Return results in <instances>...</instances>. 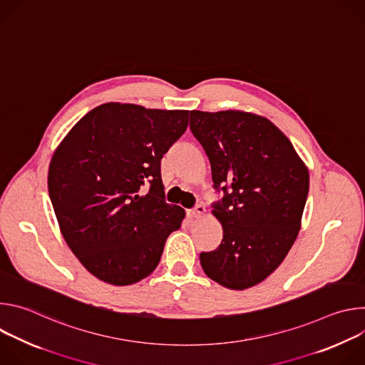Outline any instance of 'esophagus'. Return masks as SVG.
<instances>
[{
	"instance_id": "esophagus-1",
	"label": "esophagus",
	"mask_w": 365,
	"mask_h": 365,
	"mask_svg": "<svg viewBox=\"0 0 365 365\" xmlns=\"http://www.w3.org/2000/svg\"><path fill=\"white\" fill-rule=\"evenodd\" d=\"M203 212H205V206L203 205H196L193 210H189L187 211V217L189 218H199L200 215H203Z\"/></svg>"
}]
</instances>
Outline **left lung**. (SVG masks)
<instances>
[{
	"instance_id": "8db88e82",
	"label": "left lung",
	"mask_w": 365,
	"mask_h": 365,
	"mask_svg": "<svg viewBox=\"0 0 365 365\" xmlns=\"http://www.w3.org/2000/svg\"><path fill=\"white\" fill-rule=\"evenodd\" d=\"M190 131L211 163L222 197L212 214L222 241L200 266L224 287L244 290L269 277L299 230L309 172L290 140L267 118L241 111H190Z\"/></svg>"
}]
</instances>
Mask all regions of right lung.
Masks as SVG:
<instances>
[{
	"mask_svg": "<svg viewBox=\"0 0 365 365\" xmlns=\"http://www.w3.org/2000/svg\"><path fill=\"white\" fill-rule=\"evenodd\" d=\"M189 111L103 103L65 137L48 166V195L69 248L99 280L127 286L158 267L185 211L165 200L162 159Z\"/></svg>",
	"mask_w": 365,
	"mask_h": 365,
	"instance_id": "1",
	"label": "right lung"
}]
</instances>
